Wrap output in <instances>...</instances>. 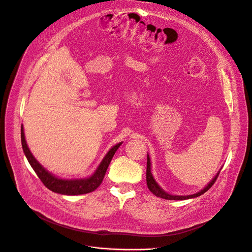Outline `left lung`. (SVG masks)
Here are the masks:
<instances>
[{
  "mask_svg": "<svg viewBox=\"0 0 252 252\" xmlns=\"http://www.w3.org/2000/svg\"><path fill=\"white\" fill-rule=\"evenodd\" d=\"M222 169V168H221ZM221 169L218 171V173L214 176V178L207 184V186L202 189L199 190L196 193L193 194H189V195H176V194H170L168 192H166L159 184L157 183V181L155 180L153 174H152V168H151V159L149 154L147 155V173H146V178H147V186L148 189L151 192H153L156 196L161 197V198H165V199H170V200H183V199H189V198H194L197 197L199 195H202L203 193H205L207 190H209L213 184L215 183V181L217 180L218 176H219V173L221 171Z\"/></svg>",
  "mask_w": 252,
  "mask_h": 252,
  "instance_id": "8db88e82",
  "label": "left lung"
}]
</instances>
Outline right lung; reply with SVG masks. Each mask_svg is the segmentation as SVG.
<instances>
[{"instance_id": "1", "label": "right lung", "mask_w": 252, "mask_h": 252, "mask_svg": "<svg viewBox=\"0 0 252 252\" xmlns=\"http://www.w3.org/2000/svg\"><path fill=\"white\" fill-rule=\"evenodd\" d=\"M21 143H22L23 152L29 164L31 165L33 170L35 171V173L37 174V176L42 181L44 186L54 192H57L60 194H65V195L85 194V193L94 191L100 184H101L113 155L115 154L116 150L119 149L120 146L123 144V142L116 144L108 151L92 175L85 178L65 179V178L58 177L48 172L44 167L34 158V156L32 155L25 140L23 125L21 126Z\"/></svg>"}]
</instances>
